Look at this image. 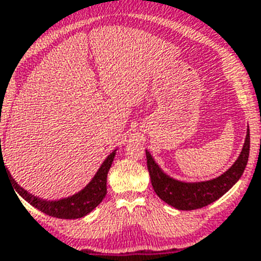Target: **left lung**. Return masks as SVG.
<instances>
[{
  "instance_id": "obj_1",
  "label": "left lung",
  "mask_w": 261,
  "mask_h": 261,
  "mask_svg": "<svg viewBox=\"0 0 261 261\" xmlns=\"http://www.w3.org/2000/svg\"><path fill=\"white\" fill-rule=\"evenodd\" d=\"M250 155V128L244 138V144L237 161L220 176L202 181L179 180L170 176L161 168L149 151L146 150L147 170L150 174L151 186L156 195L179 211H193L212 204L225 195L241 179L247 166Z\"/></svg>"
}]
</instances>
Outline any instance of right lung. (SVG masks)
<instances>
[{
	"instance_id": "obj_1",
	"label": "right lung",
	"mask_w": 261,
	"mask_h": 261,
	"mask_svg": "<svg viewBox=\"0 0 261 261\" xmlns=\"http://www.w3.org/2000/svg\"><path fill=\"white\" fill-rule=\"evenodd\" d=\"M116 150L115 149L107 158L103 161L100 167L98 168L96 174L86 187H84L82 190L78 191L74 195L68 196V197H62V199L57 200H45L40 199L38 196L32 195L29 191L19 186L17 181L11 179L14 190L18 195L22 197L23 200H26L29 204H31L34 208L39 209L43 213L48 214V216L56 217V218H62V220H75V218H82V217L87 216L90 212H93L94 209L98 206L102 200L105 199L107 195V174L110 171L111 165L114 162V158L116 155ZM4 162V158L1 156L0 165ZM17 195V196H18Z\"/></svg>"
}]
</instances>
